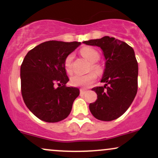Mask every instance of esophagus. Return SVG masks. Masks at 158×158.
Listing matches in <instances>:
<instances>
[{"label": "esophagus", "instance_id": "obj_1", "mask_svg": "<svg viewBox=\"0 0 158 158\" xmlns=\"http://www.w3.org/2000/svg\"><path fill=\"white\" fill-rule=\"evenodd\" d=\"M86 92H87L86 90H84V89H81L80 90V94H85V93H86Z\"/></svg>", "mask_w": 158, "mask_h": 158}]
</instances>
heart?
Returning a JSON list of instances; mask_svg holds the SVG:
<instances>
[{
	"instance_id": "1",
	"label": "heart",
	"mask_w": 158,
	"mask_h": 158,
	"mask_svg": "<svg viewBox=\"0 0 158 158\" xmlns=\"http://www.w3.org/2000/svg\"><path fill=\"white\" fill-rule=\"evenodd\" d=\"M81 54L87 60H88L91 63V69L97 73H100L102 70L98 64H94L99 59V53L97 50L90 47H85L81 48L80 50ZM73 54L70 53L65 58L64 61V69L67 73H70L72 71V62H73ZM96 79V75L94 73H90L87 75H75L71 77L70 82L74 86L81 87V88H86L89 86L90 84L94 82Z\"/></svg>"
}]
</instances>
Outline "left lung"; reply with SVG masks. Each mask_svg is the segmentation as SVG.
<instances>
[{"label":"left lung","mask_w":158,"mask_h":158,"mask_svg":"<svg viewBox=\"0 0 158 158\" xmlns=\"http://www.w3.org/2000/svg\"><path fill=\"white\" fill-rule=\"evenodd\" d=\"M83 43L100 48L106 59L101 79L106 84L92 89L97 99L89 105L90 112L99 120L117 119L129 108L137 94L138 64L135 51L124 41L109 36Z\"/></svg>","instance_id":"left-lung-1"}]
</instances>
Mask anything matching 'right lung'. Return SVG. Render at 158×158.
<instances>
[{
  "label": "right lung",
  "mask_w": 158,
  "mask_h": 158,
  "mask_svg": "<svg viewBox=\"0 0 158 158\" xmlns=\"http://www.w3.org/2000/svg\"><path fill=\"white\" fill-rule=\"evenodd\" d=\"M80 44L77 41H45L23 59L21 66L23 99L29 110L44 122L56 123L68 117L79 95V88L66 86L69 79L64 61Z\"/></svg>",
  "instance_id": "obj_1"
}]
</instances>
